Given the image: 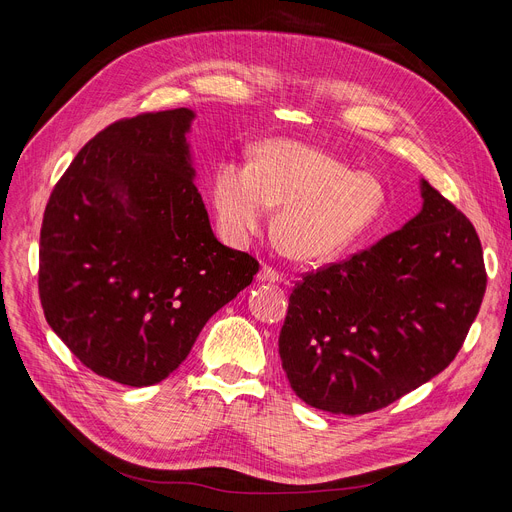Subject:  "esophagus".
Masks as SVG:
<instances>
[{"label":"esophagus","mask_w":512,"mask_h":512,"mask_svg":"<svg viewBox=\"0 0 512 512\" xmlns=\"http://www.w3.org/2000/svg\"><path fill=\"white\" fill-rule=\"evenodd\" d=\"M281 273L279 271H275L273 269V266H262V269H260V273H258V281L260 283H281Z\"/></svg>","instance_id":"obj_1"}]
</instances>
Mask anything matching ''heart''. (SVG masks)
I'll list each match as a JSON object with an SVG mask.
<instances>
[{
  "mask_svg": "<svg viewBox=\"0 0 512 512\" xmlns=\"http://www.w3.org/2000/svg\"><path fill=\"white\" fill-rule=\"evenodd\" d=\"M210 202L233 243L260 233L271 208H281L275 237L285 256L327 262L367 233L383 210L377 177L308 145L271 139L254 148L252 164L221 162L212 173Z\"/></svg>",
  "mask_w": 512,
  "mask_h": 512,
  "instance_id": "heart-1",
  "label": "heart"
}]
</instances>
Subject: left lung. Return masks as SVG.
Segmentation results:
<instances>
[{
    "mask_svg": "<svg viewBox=\"0 0 512 512\" xmlns=\"http://www.w3.org/2000/svg\"><path fill=\"white\" fill-rule=\"evenodd\" d=\"M421 212L369 250L296 283L279 335L291 389L333 415H364L442 373L485 294L469 218L421 179Z\"/></svg>",
    "mask_w": 512,
    "mask_h": 512,
    "instance_id": "1",
    "label": "left lung"
}]
</instances>
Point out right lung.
Returning <instances> with one entry per match:
<instances>
[{"instance_id": "1", "label": "right lung", "mask_w": 512, "mask_h": 512, "mask_svg": "<svg viewBox=\"0 0 512 512\" xmlns=\"http://www.w3.org/2000/svg\"><path fill=\"white\" fill-rule=\"evenodd\" d=\"M196 112H148L97 133L45 206L39 296L87 369L143 387L166 379L210 316L258 273L212 233L193 183Z\"/></svg>"}]
</instances>
